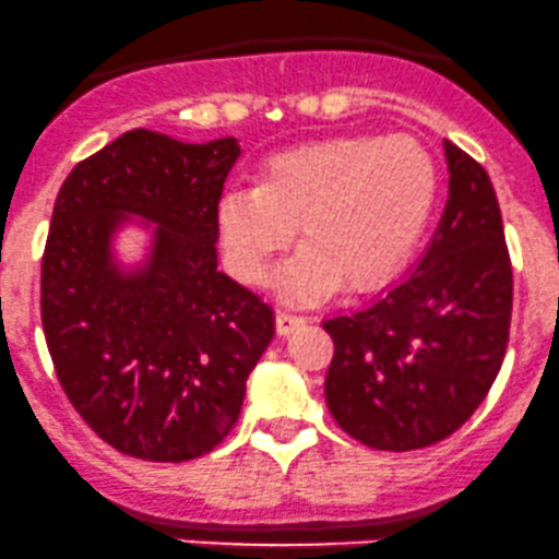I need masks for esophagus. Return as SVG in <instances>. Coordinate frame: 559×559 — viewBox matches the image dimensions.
Listing matches in <instances>:
<instances>
[{"instance_id":"obj_1","label":"esophagus","mask_w":559,"mask_h":559,"mask_svg":"<svg viewBox=\"0 0 559 559\" xmlns=\"http://www.w3.org/2000/svg\"><path fill=\"white\" fill-rule=\"evenodd\" d=\"M304 325H306V317L290 314V311H277V333L280 335L293 333V330H298V328H304Z\"/></svg>"}]
</instances>
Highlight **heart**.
Here are the masks:
<instances>
[{
  "mask_svg": "<svg viewBox=\"0 0 559 559\" xmlns=\"http://www.w3.org/2000/svg\"><path fill=\"white\" fill-rule=\"evenodd\" d=\"M437 162L411 135H335L272 154L250 189L221 194L215 221L237 280L266 285L277 258L287 301L328 296L338 280L368 287L392 274L421 242L435 213Z\"/></svg>",
  "mask_w": 559,
  "mask_h": 559,
  "instance_id": "obj_1",
  "label": "heart"
}]
</instances>
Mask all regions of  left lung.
Returning a JSON list of instances; mask_svg holds the SVG:
<instances>
[{"mask_svg": "<svg viewBox=\"0 0 559 559\" xmlns=\"http://www.w3.org/2000/svg\"><path fill=\"white\" fill-rule=\"evenodd\" d=\"M448 205L426 253L400 282L322 328L335 354L325 400L346 435L376 450L445 440L501 370L512 320V263L493 183L445 141Z\"/></svg>", "mask_w": 559, "mask_h": 559, "instance_id": "obj_1", "label": "left lung"}]
</instances>
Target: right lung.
I'll use <instances>...</instances> for the list:
<instances>
[{
	"mask_svg": "<svg viewBox=\"0 0 559 559\" xmlns=\"http://www.w3.org/2000/svg\"><path fill=\"white\" fill-rule=\"evenodd\" d=\"M237 138L130 130L74 167L41 258V325L66 397L119 453H210L237 424L274 311L218 272V210ZM150 229L122 264L116 239ZM155 229L152 230L151 226Z\"/></svg>",
	"mask_w": 559,
	"mask_h": 559,
	"instance_id": "obj_1",
	"label": "right lung"
}]
</instances>
